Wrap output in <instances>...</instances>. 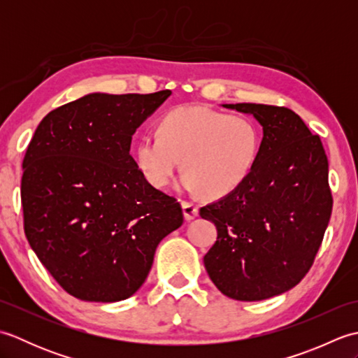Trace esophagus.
I'll use <instances>...</instances> for the list:
<instances>
[{
	"instance_id": "esophagus-1",
	"label": "esophagus",
	"mask_w": 358,
	"mask_h": 358,
	"mask_svg": "<svg viewBox=\"0 0 358 358\" xmlns=\"http://www.w3.org/2000/svg\"><path fill=\"white\" fill-rule=\"evenodd\" d=\"M181 208H183V214L187 222H191L199 215V206L192 201H181Z\"/></svg>"
}]
</instances>
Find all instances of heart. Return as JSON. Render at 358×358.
I'll list each match as a JSON object with an SVG mask.
<instances>
[{
    "label": "heart",
    "mask_w": 358,
    "mask_h": 358,
    "mask_svg": "<svg viewBox=\"0 0 358 358\" xmlns=\"http://www.w3.org/2000/svg\"><path fill=\"white\" fill-rule=\"evenodd\" d=\"M260 143L258 126L248 117L178 106L159 118L158 136L144 135L136 144L135 162L157 189L171 183L181 163L183 187L222 199L252 172Z\"/></svg>",
    "instance_id": "b5f03b06"
}]
</instances>
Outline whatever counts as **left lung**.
Returning <instances> with one entry per match:
<instances>
[{
	"label": "left lung",
	"mask_w": 358,
	"mask_h": 358,
	"mask_svg": "<svg viewBox=\"0 0 358 358\" xmlns=\"http://www.w3.org/2000/svg\"><path fill=\"white\" fill-rule=\"evenodd\" d=\"M223 106L254 115L263 140L245 183L200 209L218 232L204 268L229 299L266 300L299 285L322 246L332 212L328 157L291 109Z\"/></svg>",
	"instance_id": "8db88e82"
}]
</instances>
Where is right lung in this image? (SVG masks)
Segmentation results:
<instances>
[{"instance_id":"right-lung-1","label":"right lung","mask_w":358,"mask_h":358,"mask_svg":"<svg viewBox=\"0 0 358 358\" xmlns=\"http://www.w3.org/2000/svg\"><path fill=\"white\" fill-rule=\"evenodd\" d=\"M171 90L89 94L38 124L22 159L30 248L67 294L112 303L146 280L158 243L183 224L177 199L144 178L132 135Z\"/></svg>"}]
</instances>
